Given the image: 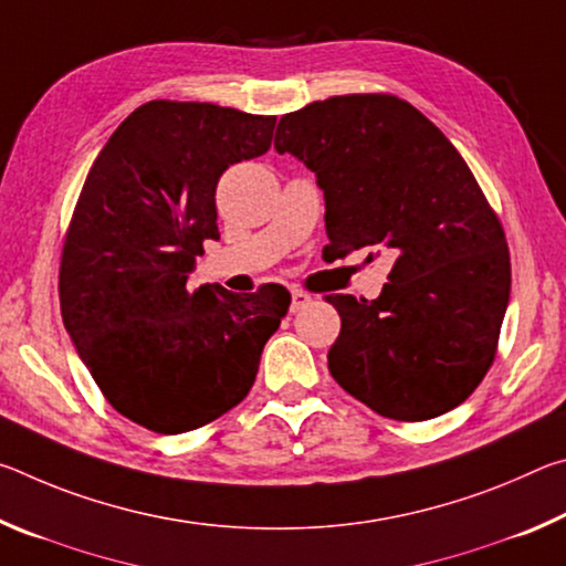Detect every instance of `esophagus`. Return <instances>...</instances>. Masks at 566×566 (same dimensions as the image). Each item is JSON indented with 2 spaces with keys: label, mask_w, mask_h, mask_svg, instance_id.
Listing matches in <instances>:
<instances>
[{
  "label": "esophagus",
  "mask_w": 566,
  "mask_h": 566,
  "mask_svg": "<svg viewBox=\"0 0 566 566\" xmlns=\"http://www.w3.org/2000/svg\"><path fill=\"white\" fill-rule=\"evenodd\" d=\"M312 302V296L306 294V292H302V290H292V302H290V312L294 314V312H300V310H304L306 304Z\"/></svg>",
  "instance_id": "1"
}]
</instances>
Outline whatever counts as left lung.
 Instances as JSON below:
<instances>
[{
    "mask_svg": "<svg viewBox=\"0 0 566 566\" xmlns=\"http://www.w3.org/2000/svg\"><path fill=\"white\" fill-rule=\"evenodd\" d=\"M274 149L324 191L329 260L395 256L377 300L334 294L337 385L377 415L424 421L472 395L510 304L500 219L467 161L424 114L387 94H347L284 114Z\"/></svg>",
    "mask_w": 566,
    "mask_h": 566,
    "instance_id": "1",
    "label": "left lung"
}]
</instances>
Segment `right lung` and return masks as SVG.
I'll return each mask as SVG.
<instances>
[{
    "label": "right lung",
    "mask_w": 566,
    "mask_h": 566,
    "mask_svg": "<svg viewBox=\"0 0 566 566\" xmlns=\"http://www.w3.org/2000/svg\"><path fill=\"white\" fill-rule=\"evenodd\" d=\"M276 117L207 102H147L94 159L64 242L62 319L109 405L159 434L205 427L254 385L290 292L189 284L219 239L229 165L272 147Z\"/></svg>",
    "instance_id": "1"
}]
</instances>
